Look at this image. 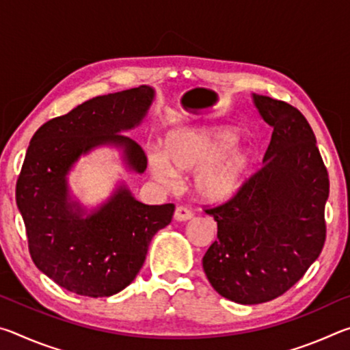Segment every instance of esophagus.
I'll return each instance as SVG.
<instances>
[{"instance_id": "esophagus-1", "label": "esophagus", "mask_w": 350, "mask_h": 350, "mask_svg": "<svg viewBox=\"0 0 350 350\" xmlns=\"http://www.w3.org/2000/svg\"><path fill=\"white\" fill-rule=\"evenodd\" d=\"M193 217V211L188 208V206L179 205L174 211V219L176 221H188V219Z\"/></svg>"}]
</instances>
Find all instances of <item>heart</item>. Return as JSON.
I'll return each instance as SVG.
<instances>
[{
  "label": "heart",
  "instance_id": "heart-1",
  "mask_svg": "<svg viewBox=\"0 0 350 350\" xmlns=\"http://www.w3.org/2000/svg\"><path fill=\"white\" fill-rule=\"evenodd\" d=\"M236 134L225 129L194 128L173 133L165 154L150 152V170L159 182L171 185L176 173H193L200 198L222 202L238 193L253 165V154L236 146Z\"/></svg>",
  "mask_w": 350,
  "mask_h": 350
}]
</instances>
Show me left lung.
Listing matches in <instances>:
<instances>
[{"label":"left lung","instance_id":"1","mask_svg":"<svg viewBox=\"0 0 350 350\" xmlns=\"http://www.w3.org/2000/svg\"><path fill=\"white\" fill-rule=\"evenodd\" d=\"M270 126L264 167L225 202L202 265L213 288L239 304L267 303L293 287L325 242L329 174L309 122L281 100L253 96Z\"/></svg>","mask_w":350,"mask_h":350}]
</instances>
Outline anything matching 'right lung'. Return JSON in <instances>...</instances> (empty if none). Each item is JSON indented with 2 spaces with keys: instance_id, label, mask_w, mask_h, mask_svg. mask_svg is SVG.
I'll return each mask as SVG.
<instances>
[{
  "instance_id": "1",
  "label": "right lung",
  "mask_w": 350,
  "mask_h": 350,
  "mask_svg": "<svg viewBox=\"0 0 350 350\" xmlns=\"http://www.w3.org/2000/svg\"><path fill=\"white\" fill-rule=\"evenodd\" d=\"M152 97L151 88L139 86L88 100L46 122L29 144L15 191L29 253L38 270L69 292L102 298L128 287L152 236L173 219L174 204L145 205L125 187L88 217L68 200V171L97 145L122 146L129 167L144 173L145 151L118 133L139 125Z\"/></svg>"
}]
</instances>
